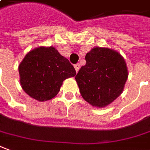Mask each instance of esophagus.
<instances>
[{"label":"esophagus","mask_w":150,"mask_h":150,"mask_svg":"<svg viewBox=\"0 0 150 150\" xmlns=\"http://www.w3.org/2000/svg\"><path fill=\"white\" fill-rule=\"evenodd\" d=\"M74 68H75V70H76V72H78L79 71V69H80V64H77L74 65Z\"/></svg>","instance_id":"esophagus-1"}]
</instances>
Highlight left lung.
I'll return each mask as SVG.
<instances>
[{"label": "left lung", "instance_id": "8db88e82", "mask_svg": "<svg viewBox=\"0 0 150 150\" xmlns=\"http://www.w3.org/2000/svg\"><path fill=\"white\" fill-rule=\"evenodd\" d=\"M75 77L82 98L93 107L105 108L123 91L128 77L124 58L112 49L94 47Z\"/></svg>", "mask_w": 150, "mask_h": 150}]
</instances>
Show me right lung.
<instances>
[{"mask_svg": "<svg viewBox=\"0 0 150 150\" xmlns=\"http://www.w3.org/2000/svg\"><path fill=\"white\" fill-rule=\"evenodd\" d=\"M23 90L36 100H49L57 95L63 81L74 77L76 71L69 59L54 46L30 50L18 65Z\"/></svg>", "mask_w": 150, "mask_h": 150, "instance_id": "add662e5", "label": "right lung"}]
</instances>
